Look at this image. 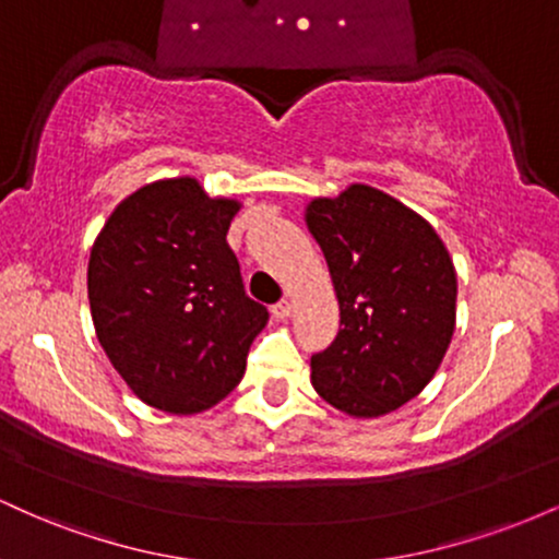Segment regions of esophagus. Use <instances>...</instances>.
Instances as JSON below:
<instances>
[{
    "label": "esophagus",
    "mask_w": 559,
    "mask_h": 559,
    "mask_svg": "<svg viewBox=\"0 0 559 559\" xmlns=\"http://www.w3.org/2000/svg\"><path fill=\"white\" fill-rule=\"evenodd\" d=\"M292 312H294V305L288 299H281L278 305H273V316L275 318L286 320V318H292Z\"/></svg>",
    "instance_id": "34e87169"
}]
</instances>
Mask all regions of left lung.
<instances>
[{"mask_svg": "<svg viewBox=\"0 0 559 559\" xmlns=\"http://www.w3.org/2000/svg\"><path fill=\"white\" fill-rule=\"evenodd\" d=\"M342 329L312 355V386L352 418H378L428 386L454 333L457 273L444 241L400 199L365 183L307 204Z\"/></svg>", "mask_w": 559, "mask_h": 559, "instance_id": "1", "label": "left lung"}]
</instances>
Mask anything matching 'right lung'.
Instances as JSON below:
<instances>
[{
    "label": "right lung",
    "instance_id": "add662e5",
    "mask_svg": "<svg viewBox=\"0 0 559 559\" xmlns=\"http://www.w3.org/2000/svg\"><path fill=\"white\" fill-rule=\"evenodd\" d=\"M236 199L197 178L141 186L115 207L88 258L102 349L150 407L194 415L226 400L267 310L249 299L226 234Z\"/></svg>",
    "mask_w": 559,
    "mask_h": 559
}]
</instances>
